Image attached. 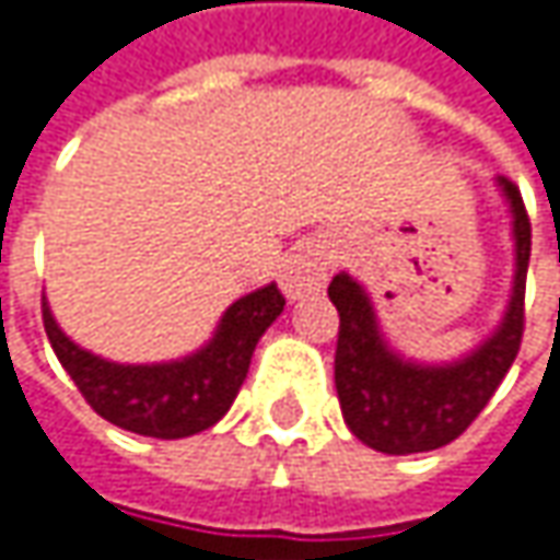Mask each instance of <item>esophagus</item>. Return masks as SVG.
Wrapping results in <instances>:
<instances>
[{
  "mask_svg": "<svg viewBox=\"0 0 560 560\" xmlns=\"http://www.w3.org/2000/svg\"><path fill=\"white\" fill-rule=\"evenodd\" d=\"M326 279H329V256L313 244H301V247L291 249L279 269L281 291L291 301L316 294L326 284Z\"/></svg>",
  "mask_w": 560,
  "mask_h": 560,
  "instance_id": "34e87169",
  "label": "esophagus"
}]
</instances>
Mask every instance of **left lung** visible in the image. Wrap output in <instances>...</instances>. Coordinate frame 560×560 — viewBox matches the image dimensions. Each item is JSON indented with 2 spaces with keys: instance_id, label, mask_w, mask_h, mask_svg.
Returning a JSON list of instances; mask_svg holds the SVG:
<instances>
[{
  "instance_id": "1",
  "label": "left lung",
  "mask_w": 560,
  "mask_h": 560,
  "mask_svg": "<svg viewBox=\"0 0 560 560\" xmlns=\"http://www.w3.org/2000/svg\"><path fill=\"white\" fill-rule=\"evenodd\" d=\"M513 212L516 276L504 323L469 358L424 368L393 354L380 339L377 316L364 288L346 272L329 281V301L339 311L336 342V389L351 434L371 450L406 456L456 441L478 411L488 406L523 342L526 326V269L533 249V228L520 186L498 177Z\"/></svg>"
}]
</instances>
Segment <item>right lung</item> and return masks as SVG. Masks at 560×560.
I'll list each match as a JSON object with an SVG mask.
<instances>
[{"label":"right lung","instance_id":"add662e5","mask_svg":"<svg viewBox=\"0 0 560 560\" xmlns=\"http://www.w3.org/2000/svg\"><path fill=\"white\" fill-rule=\"evenodd\" d=\"M281 311V291L266 284L228 307L209 346L171 364H114L84 351L56 326L47 301L44 329L59 364L101 418L142 438L177 441L212 428L231 409L253 348Z\"/></svg>","mask_w":560,"mask_h":560}]
</instances>
